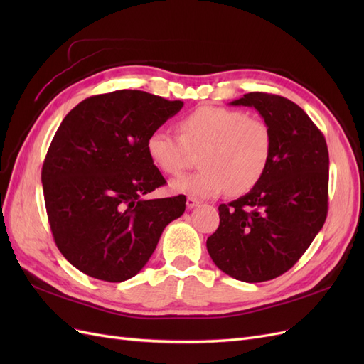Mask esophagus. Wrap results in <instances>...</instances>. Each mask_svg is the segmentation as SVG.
I'll use <instances>...</instances> for the list:
<instances>
[{
    "mask_svg": "<svg viewBox=\"0 0 364 364\" xmlns=\"http://www.w3.org/2000/svg\"><path fill=\"white\" fill-rule=\"evenodd\" d=\"M199 200L196 199V197H188V199H186V208L188 209H193V208H196V206H199Z\"/></svg>",
    "mask_w": 364,
    "mask_h": 364,
    "instance_id": "34e87169",
    "label": "esophagus"
}]
</instances>
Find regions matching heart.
Masks as SVG:
<instances>
[{"label":"heart","instance_id":"1","mask_svg":"<svg viewBox=\"0 0 364 364\" xmlns=\"http://www.w3.org/2000/svg\"><path fill=\"white\" fill-rule=\"evenodd\" d=\"M181 136L165 129L151 132L147 153L168 176L182 174L193 153H200L197 173L171 183L178 193L215 197L246 194L266 174L273 155V132L266 119L238 109L203 106L179 121Z\"/></svg>","mask_w":364,"mask_h":364}]
</instances>
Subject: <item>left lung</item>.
Segmentation results:
<instances>
[{"mask_svg":"<svg viewBox=\"0 0 364 364\" xmlns=\"http://www.w3.org/2000/svg\"><path fill=\"white\" fill-rule=\"evenodd\" d=\"M232 106L255 107L273 132V155L255 188L218 206L220 225L206 247L215 266L245 282L281 277L299 261L328 214L325 136L291 100L249 92Z\"/></svg>","mask_w":364,"mask_h":364,"instance_id":"8db88e82","label":"left lung"}]
</instances>
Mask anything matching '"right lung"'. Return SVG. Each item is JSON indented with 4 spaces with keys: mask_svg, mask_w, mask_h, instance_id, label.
Masks as SVG:
<instances>
[{
    "mask_svg": "<svg viewBox=\"0 0 364 364\" xmlns=\"http://www.w3.org/2000/svg\"><path fill=\"white\" fill-rule=\"evenodd\" d=\"M182 106L121 90L86 98L60 123L42 165L43 199L54 243L87 277H135L165 226L183 214L182 194L142 199L167 183L147 139Z\"/></svg>",
    "mask_w": 364,
    "mask_h": 364,
    "instance_id": "add662e5",
    "label": "right lung"
}]
</instances>
